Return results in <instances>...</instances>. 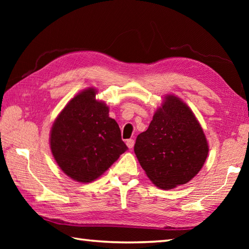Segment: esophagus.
<instances>
[{"instance_id":"esophagus-1","label":"esophagus","mask_w":249,"mask_h":249,"mask_svg":"<svg viewBox=\"0 0 249 249\" xmlns=\"http://www.w3.org/2000/svg\"><path fill=\"white\" fill-rule=\"evenodd\" d=\"M134 144H135V141L133 139H128L127 141H126V145L128 146V149H133Z\"/></svg>"}]
</instances>
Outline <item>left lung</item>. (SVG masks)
Instances as JSON below:
<instances>
[{
  "mask_svg": "<svg viewBox=\"0 0 249 249\" xmlns=\"http://www.w3.org/2000/svg\"><path fill=\"white\" fill-rule=\"evenodd\" d=\"M134 150L152 183L172 189L197 176L208 157L209 144L188 106L167 95L149 128L137 137Z\"/></svg>",
  "mask_w": 249,
  "mask_h": 249,
  "instance_id": "left-lung-1",
  "label": "left lung"
}]
</instances>
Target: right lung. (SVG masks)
<instances>
[{
    "label": "right lung",
    "mask_w": 249,
    "mask_h": 249,
    "mask_svg": "<svg viewBox=\"0 0 249 249\" xmlns=\"http://www.w3.org/2000/svg\"><path fill=\"white\" fill-rule=\"evenodd\" d=\"M96 89L78 93L57 115L50 131V149L66 176L80 183L98 178L127 146L109 107L96 100Z\"/></svg>",
    "instance_id": "1"
}]
</instances>
